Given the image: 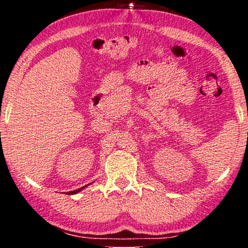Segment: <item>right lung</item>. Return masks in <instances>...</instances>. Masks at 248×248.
I'll return each mask as SVG.
<instances>
[{
	"instance_id": "1",
	"label": "right lung",
	"mask_w": 248,
	"mask_h": 248,
	"mask_svg": "<svg viewBox=\"0 0 248 248\" xmlns=\"http://www.w3.org/2000/svg\"><path fill=\"white\" fill-rule=\"evenodd\" d=\"M86 186H84V187H81V188H78V190H74V191H69V192H66V194H69V195H74V194H78V192H79L81 190H83L84 188H85Z\"/></svg>"
}]
</instances>
